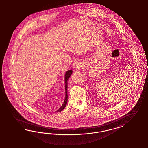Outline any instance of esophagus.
I'll use <instances>...</instances> for the list:
<instances>
[{"instance_id":"1","label":"esophagus","mask_w":148,"mask_h":148,"mask_svg":"<svg viewBox=\"0 0 148 148\" xmlns=\"http://www.w3.org/2000/svg\"><path fill=\"white\" fill-rule=\"evenodd\" d=\"M81 66V62L79 60L75 61L73 64V68L74 71H77V69L80 67Z\"/></svg>"}]
</instances>
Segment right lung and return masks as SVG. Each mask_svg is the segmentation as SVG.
<instances>
[{
	"mask_svg": "<svg viewBox=\"0 0 148 148\" xmlns=\"http://www.w3.org/2000/svg\"><path fill=\"white\" fill-rule=\"evenodd\" d=\"M72 72L73 71L72 70H68L67 71L66 73V74H65V76H64V81H65V90H66V95H65V98H64V102L63 103L62 105L61 106V107L60 108L58 109V110L56 111V112H60L61 111H62L65 108L67 103L68 101V94H67V87H68V80L69 78V77L71 76L72 75Z\"/></svg>",
	"mask_w": 148,
	"mask_h": 148,
	"instance_id": "obj_1",
	"label": "right lung"
}]
</instances>
